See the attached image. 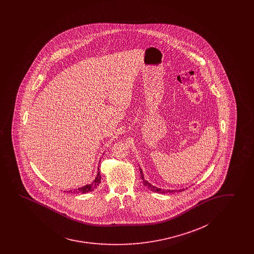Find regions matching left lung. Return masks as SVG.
Here are the masks:
<instances>
[{
    "instance_id": "obj_1",
    "label": "left lung",
    "mask_w": 254,
    "mask_h": 254,
    "mask_svg": "<svg viewBox=\"0 0 254 254\" xmlns=\"http://www.w3.org/2000/svg\"><path fill=\"white\" fill-rule=\"evenodd\" d=\"M139 170H140V177H141V180L143 182V185H144V186H146L147 188H149L151 191H153V192H158V193L159 192L160 193H168V192H183L185 190V189H180V190H169L168 189V190H165V189H161V188H157V187H155L154 185L149 184L146 180L144 179L141 169H139Z\"/></svg>"
}]
</instances>
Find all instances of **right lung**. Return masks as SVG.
I'll return each mask as SVG.
<instances>
[{
	"label": "right lung",
	"instance_id": "1",
	"mask_svg": "<svg viewBox=\"0 0 254 254\" xmlns=\"http://www.w3.org/2000/svg\"><path fill=\"white\" fill-rule=\"evenodd\" d=\"M98 174H97V177L95 178L94 182L91 183L90 185H86L83 187H80L76 190H69V192H73V193H85V192H92L93 190L95 188H97V186L100 185V180H101V176H100V169H98Z\"/></svg>",
	"mask_w": 254,
	"mask_h": 254
}]
</instances>
